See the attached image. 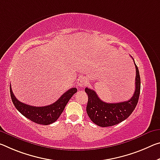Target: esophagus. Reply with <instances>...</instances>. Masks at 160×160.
<instances>
[{
    "instance_id": "esophagus-1",
    "label": "esophagus",
    "mask_w": 160,
    "mask_h": 160,
    "mask_svg": "<svg viewBox=\"0 0 160 160\" xmlns=\"http://www.w3.org/2000/svg\"><path fill=\"white\" fill-rule=\"evenodd\" d=\"M87 85V80L85 78H80L78 80V85L80 88H83L84 86Z\"/></svg>"
}]
</instances>
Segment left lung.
Segmentation results:
<instances>
[{"mask_svg": "<svg viewBox=\"0 0 160 160\" xmlns=\"http://www.w3.org/2000/svg\"><path fill=\"white\" fill-rule=\"evenodd\" d=\"M134 63L136 69L135 91L129 100L118 103H107L101 100L93 90L88 88L85 89L88 96L86 110L90 120L95 125L102 128L115 125L126 120L135 110L138 102L141 83L139 70L135 60Z\"/></svg>", "mask_w": 160, "mask_h": 160, "instance_id": "left-lung-1", "label": "left lung"}]
</instances>
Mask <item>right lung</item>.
Returning a JSON list of instances; mask_svg holds the SVG:
<instances>
[{
    "label": "right lung",
    "mask_w": 160,
    "mask_h": 160,
    "mask_svg": "<svg viewBox=\"0 0 160 160\" xmlns=\"http://www.w3.org/2000/svg\"><path fill=\"white\" fill-rule=\"evenodd\" d=\"M77 88H72L66 91L58 100L50 105L43 107H35L20 102L15 97L11 86L10 85V92L12 102L18 110L25 118L34 122L40 125H48L56 121L61 115L68 101L77 92Z\"/></svg>",
    "instance_id": "right-lung-1"
}]
</instances>
